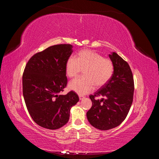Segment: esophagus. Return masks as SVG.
Segmentation results:
<instances>
[{
  "instance_id": "obj_1",
  "label": "esophagus",
  "mask_w": 159,
  "mask_h": 159,
  "mask_svg": "<svg viewBox=\"0 0 159 159\" xmlns=\"http://www.w3.org/2000/svg\"><path fill=\"white\" fill-rule=\"evenodd\" d=\"M79 98H80V100H82L83 99H84V96L80 95V96H79Z\"/></svg>"
}]
</instances>
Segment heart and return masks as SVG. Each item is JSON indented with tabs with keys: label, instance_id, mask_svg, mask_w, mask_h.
Segmentation results:
<instances>
[{
	"label": "heart",
	"instance_id": "b5f03b06",
	"mask_svg": "<svg viewBox=\"0 0 159 159\" xmlns=\"http://www.w3.org/2000/svg\"><path fill=\"white\" fill-rule=\"evenodd\" d=\"M81 70L84 76L70 81L68 88L79 95H85L92 91L95 85L99 88L107 82L113 73V64L97 52L83 50L75 58L70 57L66 64V73L70 78H75Z\"/></svg>",
	"mask_w": 159,
	"mask_h": 159
}]
</instances>
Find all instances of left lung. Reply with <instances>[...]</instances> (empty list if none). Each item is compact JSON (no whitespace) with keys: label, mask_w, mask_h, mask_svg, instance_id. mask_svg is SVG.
Masks as SVG:
<instances>
[{"label":"left lung","mask_w":159,"mask_h":159,"mask_svg":"<svg viewBox=\"0 0 159 159\" xmlns=\"http://www.w3.org/2000/svg\"><path fill=\"white\" fill-rule=\"evenodd\" d=\"M113 64L111 79L89 98L92 107L87 112L89 123L99 130H109L119 126L129 111L133 103L134 81L132 71L127 61L117 53L109 54ZM95 96H102L100 100Z\"/></svg>","instance_id":"obj_1"}]
</instances>
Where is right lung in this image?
I'll return each mask as SVG.
<instances>
[{
    "mask_svg": "<svg viewBox=\"0 0 159 159\" xmlns=\"http://www.w3.org/2000/svg\"><path fill=\"white\" fill-rule=\"evenodd\" d=\"M71 44H58L34 55L22 76L23 96L31 117L38 125L57 129L68 122L71 108L79 102L73 91L61 95L67 84L66 64Z\"/></svg>",
    "mask_w": 159,
    "mask_h": 159,
    "instance_id": "right-lung-1",
    "label": "right lung"
}]
</instances>
